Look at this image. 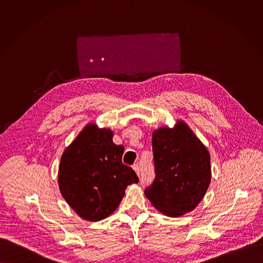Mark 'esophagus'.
<instances>
[{
	"mask_svg": "<svg viewBox=\"0 0 263 263\" xmlns=\"http://www.w3.org/2000/svg\"><path fill=\"white\" fill-rule=\"evenodd\" d=\"M133 169L136 171V173H137L138 175H140V168H139V165H138V164H135V165L133 166Z\"/></svg>",
	"mask_w": 263,
	"mask_h": 263,
	"instance_id": "34e87169",
	"label": "esophagus"
}]
</instances>
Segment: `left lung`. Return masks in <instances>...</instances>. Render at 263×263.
<instances>
[{
  "label": "left lung",
  "instance_id": "left-lung-1",
  "mask_svg": "<svg viewBox=\"0 0 263 263\" xmlns=\"http://www.w3.org/2000/svg\"><path fill=\"white\" fill-rule=\"evenodd\" d=\"M152 147L156 176L145 195L155 209L168 217L193 211L210 186L209 151L182 120L172 128L154 130Z\"/></svg>",
  "mask_w": 263,
  "mask_h": 263
}]
</instances>
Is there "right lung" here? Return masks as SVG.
<instances>
[{
    "mask_svg": "<svg viewBox=\"0 0 263 263\" xmlns=\"http://www.w3.org/2000/svg\"><path fill=\"white\" fill-rule=\"evenodd\" d=\"M113 132L87 124L65 150L59 168L63 197L82 219L97 222L119 205L126 187L138 183L136 172L121 161L124 147Z\"/></svg>",
    "mask_w": 263,
    "mask_h": 263,
    "instance_id": "add662e5",
    "label": "right lung"
}]
</instances>
